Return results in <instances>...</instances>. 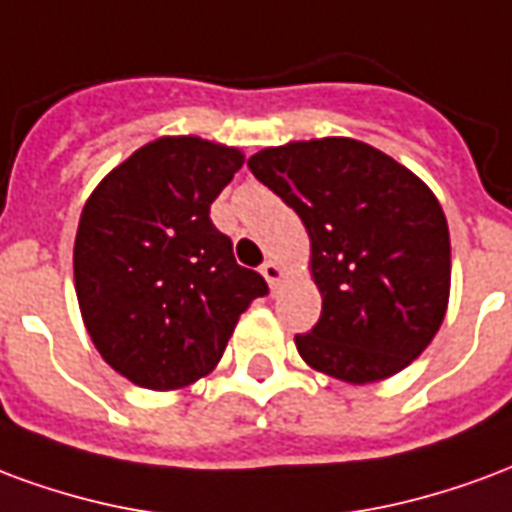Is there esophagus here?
Listing matches in <instances>:
<instances>
[{
  "label": "esophagus",
  "instance_id": "1",
  "mask_svg": "<svg viewBox=\"0 0 512 512\" xmlns=\"http://www.w3.org/2000/svg\"><path fill=\"white\" fill-rule=\"evenodd\" d=\"M261 275L267 278V283H270V286H275V283L283 278V267L278 264V261H272V259L264 261V264H261Z\"/></svg>",
  "mask_w": 512,
  "mask_h": 512
}]
</instances>
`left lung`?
<instances>
[{
    "mask_svg": "<svg viewBox=\"0 0 512 512\" xmlns=\"http://www.w3.org/2000/svg\"><path fill=\"white\" fill-rule=\"evenodd\" d=\"M248 169L311 237L322 316L294 335L302 360L349 384L404 371L434 341L450 297V231L428 185L354 138L267 147Z\"/></svg>",
    "mask_w": 512,
    "mask_h": 512,
    "instance_id": "obj_1",
    "label": "left lung"
}]
</instances>
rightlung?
I'll list each match as a JSON object with an SVG mask.
<instances>
[{
  "label": "right lung",
  "mask_w": 512,
  "mask_h": 512,
  "mask_svg": "<svg viewBox=\"0 0 512 512\" xmlns=\"http://www.w3.org/2000/svg\"><path fill=\"white\" fill-rule=\"evenodd\" d=\"M242 163L240 149L163 136L84 204L73 248L81 316L100 357L138 387L177 390L210 374L240 313L270 292L210 220Z\"/></svg>",
  "instance_id": "1"
}]
</instances>
